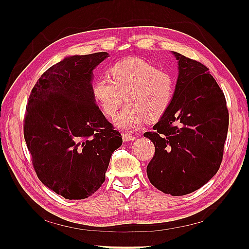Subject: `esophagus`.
Instances as JSON below:
<instances>
[{
  "label": "esophagus",
  "mask_w": 249,
  "mask_h": 249,
  "mask_svg": "<svg viewBox=\"0 0 249 249\" xmlns=\"http://www.w3.org/2000/svg\"><path fill=\"white\" fill-rule=\"evenodd\" d=\"M135 139H136V137H135L134 135H131V134H129V133L123 134V140H124V142H131V141H133V140H135Z\"/></svg>",
  "instance_id": "1"
}]
</instances>
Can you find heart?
I'll use <instances>...</instances> for the list:
<instances>
[{"label":"heart","instance_id":"obj_1","mask_svg":"<svg viewBox=\"0 0 249 249\" xmlns=\"http://www.w3.org/2000/svg\"><path fill=\"white\" fill-rule=\"evenodd\" d=\"M109 74L94 80L92 93L108 116L115 115L125 94L129 104L114 118L119 129L133 130L145 118L155 122L167 111L175 92V81L167 71L143 59L126 58L112 65Z\"/></svg>","mask_w":249,"mask_h":249}]
</instances>
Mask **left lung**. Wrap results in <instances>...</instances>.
I'll return each mask as SVG.
<instances>
[{"instance_id":"8db88e82","label":"left lung","mask_w":249,"mask_h":249,"mask_svg":"<svg viewBox=\"0 0 249 249\" xmlns=\"http://www.w3.org/2000/svg\"><path fill=\"white\" fill-rule=\"evenodd\" d=\"M178 77L167 111L144 137L155 156L147 165L157 189L180 196L199 189L220 167L229 130L227 101L208 67L173 52Z\"/></svg>"}]
</instances>
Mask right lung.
I'll use <instances>...</instances> for the list:
<instances>
[{"instance_id": "1", "label": "right lung", "mask_w": 249, "mask_h": 249, "mask_svg": "<svg viewBox=\"0 0 249 249\" xmlns=\"http://www.w3.org/2000/svg\"><path fill=\"white\" fill-rule=\"evenodd\" d=\"M106 52L71 56L37 80L27 104L24 137L41 183L66 199H84L105 182L122 134L92 93V71Z\"/></svg>"}]
</instances>
